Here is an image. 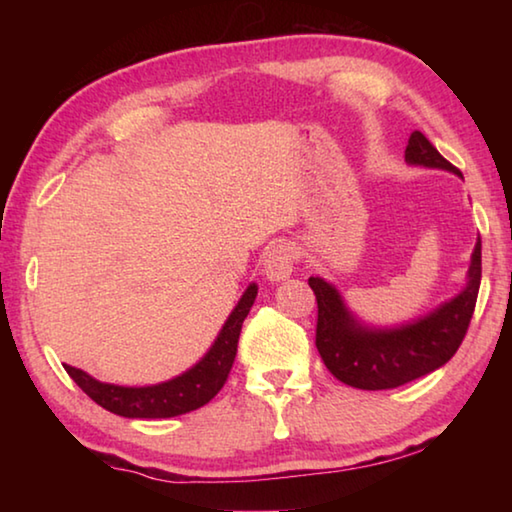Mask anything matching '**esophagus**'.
Returning a JSON list of instances; mask_svg holds the SVG:
<instances>
[{
	"instance_id": "obj_1",
	"label": "esophagus",
	"mask_w": 512,
	"mask_h": 512,
	"mask_svg": "<svg viewBox=\"0 0 512 512\" xmlns=\"http://www.w3.org/2000/svg\"><path fill=\"white\" fill-rule=\"evenodd\" d=\"M293 262H296L293 246L287 244V241H277V244H273L266 250L264 275L271 282L287 280V277H291V273H293Z\"/></svg>"
}]
</instances>
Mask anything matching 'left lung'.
I'll return each mask as SVG.
<instances>
[{"label": "left lung", "instance_id": "8db88e82", "mask_svg": "<svg viewBox=\"0 0 512 512\" xmlns=\"http://www.w3.org/2000/svg\"><path fill=\"white\" fill-rule=\"evenodd\" d=\"M404 158L415 167L461 176L427 137L413 131ZM481 284V239L476 241L465 289L431 314L400 327H368L352 316L341 293L323 277H309L316 293V348L332 375L361 391H384L420 379L454 357L474 314Z\"/></svg>", "mask_w": 512, "mask_h": 512}]
</instances>
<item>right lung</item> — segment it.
Instances as JSON below:
<instances>
[{
	"label": "right lung",
	"mask_w": 512,
	"mask_h": 512,
	"mask_svg": "<svg viewBox=\"0 0 512 512\" xmlns=\"http://www.w3.org/2000/svg\"><path fill=\"white\" fill-rule=\"evenodd\" d=\"M257 298V284L253 282L239 298L237 307L225 320L219 336L207 350L205 357L189 368L183 375L153 386H115L103 384V381L90 377L88 372L79 368L65 366L67 375L76 381L81 391L92 397L103 409L124 415V418H173L205 406L212 397L221 391L225 379L230 375L232 363L237 357V343L241 334V325L248 316L250 307Z\"/></svg>",
	"instance_id": "add662e5"
}]
</instances>
